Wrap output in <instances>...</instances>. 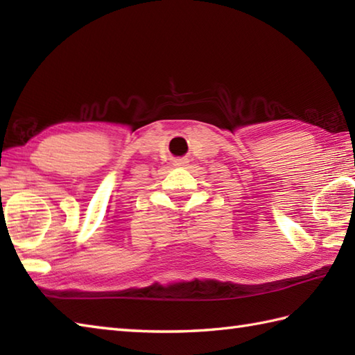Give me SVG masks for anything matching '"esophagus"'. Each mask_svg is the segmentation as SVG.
I'll return each instance as SVG.
<instances>
[{
  "instance_id": "34e87169",
  "label": "esophagus",
  "mask_w": 355,
  "mask_h": 355,
  "mask_svg": "<svg viewBox=\"0 0 355 355\" xmlns=\"http://www.w3.org/2000/svg\"><path fill=\"white\" fill-rule=\"evenodd\" d=\"M187 163V158H177L175 162H173V166H177V168H183V166H186Z\"/></svg>"
}]
</instances>
